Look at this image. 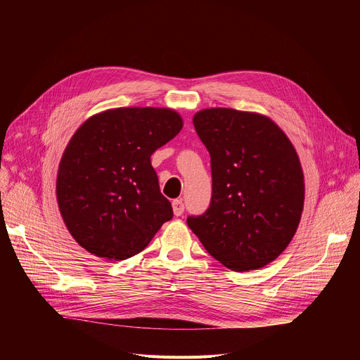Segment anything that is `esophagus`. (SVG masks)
Returning a JSON list of instances; mask_svg holds the SVG:
<instances>
[{
  "label": "esophagus",
  "mask_w": 360,
  "mask_h": 360,
  "mask_svg": "<svg viewBox=\"0 0 360 360\" xmlns=\"http://www.w3.org/2000/svg\"><path fill=\"white\" fill-rule=\"evenodd\" d=\"M172 209H174V214L175 216H181L184 213V209H185L182 200H178V198L172 201Z\"/></svg>",
  "instance_id": "34e87169"
}]
</instances>
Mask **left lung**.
I'll use <instances>...</instances> for the list:
<instances>
[{
    "label": "left lung",
    "instance_id": "8db88e82",
    "mask_svg": "<svg viewBox=\"0 0 360 360\" xmlns=\"http://www.w3.org/2000/svg\"><path fill=\"white\" fill-rule=\"evenodd\" d=\"M193 122L210 153L213 194L188 226L229 270L266 267L288 248L304 212V170L292 141L257 112L209 108Z\"/></svg>",
    "mask_w": 360,
    "mask_h": 360
}]
</instances>
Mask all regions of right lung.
Segmentation results:
<instances>
[{
	"instance_id": "obj_1",
	"label": "right lung",
	"mask_w": 360,
	"mask_h": 360,
	"mask_svg": "<svg viewBox=\"0 0 360 360\" xmlns=\"http://www.w3.org/2000/svg\"><path fill=\"white\" fill-rule=\"evenodd\" d=\"M170 108L94 113L70 139L56 174V201L68 232L87 252L127 259L174 217L150 156L182 129Z\"/></svg>"
}]
</instances>
